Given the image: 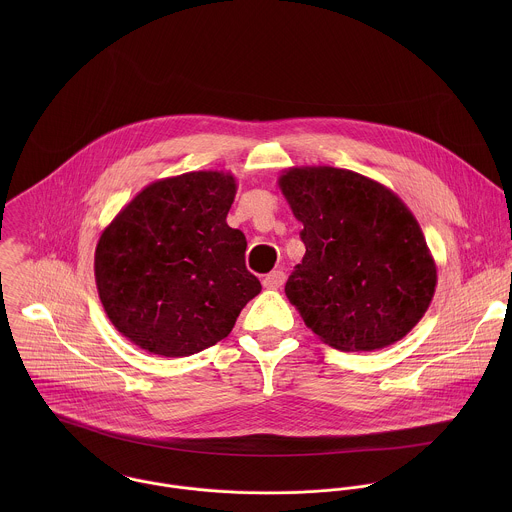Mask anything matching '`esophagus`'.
Wrapping results in <instances>:
<instances>
[{"label":"esophagus","mask_w":512,"mask_h":512,"mask_svg":"<svg viewBox=\"0 0 512 512\" xmlns=\"http://www.w3.org/2000/svg\"><path fill=\"white\" fill-rule=\"evenodd\" d=\"M284 282H286V274H284L282 270H274V272H270V274L262 280V284H264L266 290H280V288L284 286Z\"/></svg>","instance_id":"1"}]
</instances>
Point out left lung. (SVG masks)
<instances>
[{
  "instance_id": "obj_1",
  "label": "left lung",
  "mask_w": 512,
  "mask_h": 512,
  "mask_svg": "<svg viewBox=\"0 0 512 512\" xmlns=\"http://www.w3.org/2000/svg\"><path fill=\"white\" fill-rule=\"evenodd\" d=\"M278 187L303 224L305 254L286 295L303 323L339 351H378L428 311L438 266L406 203L351 169L301 165Z\"/></svg>"
}]
</instances>
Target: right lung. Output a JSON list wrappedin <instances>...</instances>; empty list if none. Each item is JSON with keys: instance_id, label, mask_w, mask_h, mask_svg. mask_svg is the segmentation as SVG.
<instances>
[{"instance_id": "add662e5", "label": "right lung", "mask_w": 512, "mask_h": 512, "mask_svg": "<svg viewBox=\"0 0 512 512\" xmlns=\"http://www.w3.org/2000/svg\"><path fill=\"white\" fill-rule=\"evenodd\" d=\"M230 171H189L144 187L102 230L94 278L116 331L157 357H189L228 337L262 292L246 238L226 215Z\"/></svg>"}]
</instances>
